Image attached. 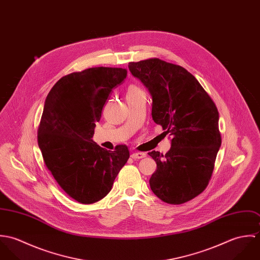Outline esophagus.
Returning a JSON list of instances; mask_svg holds the SVG:
<instances>
[{
    "label": "esophagus",
    "instance_id": "1",
    "mask_svg": "<svg viewBox=\"0 0 260 260\" xmlns=\"http://www.w3.org/2000/svg\"><path fill=\"white\" fill-rule=\"evenodd\" d=\"M146 157V153H143V152H134L131 154V158L133 159H142Z\"/></svg>",
    "mask_w": 260,
    "mask_h": 260
}]
</instances>
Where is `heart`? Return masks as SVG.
Returning a JSON list of instances; mask_svg holds the SVG:
<instances>
[{
	"label": "heart",
	"mask_w": 260,
	"mask_h": 260,
	"mask_svg": "<svg viewBox=\"0 0 260 260\" xmlns=\"http://www.w3.org/2000/svg\"><path fill=\"white\" fill-rule=\"evenodd\" d=\"M142 92H143V91H142L140 88H138L137 86L131 85V86L128 88V90H127V97H129V96H134V95H137V94L142 93Z\"/></svg>",
	"instance_id": "obj_1"
}]
</instances>
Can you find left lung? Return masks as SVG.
Returning a JSON list of instances; mask_svg holds the SVG:
<instances>
[{
	"mask_svg": "<svg viewBox=\"0 0 260 260\" xmlns=\"http://www.w3.org/2000/svg\"><path fill=\"white\" fill-rule=\"evenodd\" d=\"M128 67L152 96L154 122L172 138L165 155L148 153L157 164L151 190L166 203L182 204L199 195L211 178L221 146L217 107L181 66L152 58Z\"/></svg>",
	"mask_w": 260,
	"mask_h": 260,
	"instance_id": "8db88e82",
	"label": "left lung"
}]
</instances>
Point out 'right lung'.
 I'll return each instance as SVG.
<instances>
[{"instance_id":"1","label":"right lung","mask_w":260,"mask_h":260,"mask_svg":"<svg viewBox=\"0 0 260 260\" xmlns=\"http://www.w3.org/2000/svg\"><path fill=\"white\" fill-rule=\"evenodd\" d=\"M127 76L122 68L95 67L62 77L49 92L38 129L46 167L74 200L91 204L104 198L129 159L126 145L115 151L92 138L112 90Z\"/></svg>"}]
</instances>
